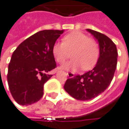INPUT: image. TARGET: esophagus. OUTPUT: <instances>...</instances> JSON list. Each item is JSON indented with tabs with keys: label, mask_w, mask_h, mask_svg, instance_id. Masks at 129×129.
<instances>
[{
	"label": "esophagus",
	"mask_w": 129,
	"mask_h": 129,
	"mask_svg": "<svg viewBox=\"0 0 129 129\" xmlns=\"http://www.w3.org/2000/svg\"><path fill=\"white\" fill-rule=\"evenodd\" d=\"M67 75H68V76H69L70 78L74 77V73H71V72H67Z\"/></svg>",
	"instance_id": "esophagus-1"
}]
</instances>
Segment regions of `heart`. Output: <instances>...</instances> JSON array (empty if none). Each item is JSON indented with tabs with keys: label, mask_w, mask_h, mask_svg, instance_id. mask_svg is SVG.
Masks as SVG:
<instances>
[{
	"label": "heart",
	"mask_w": 129,
	"mask_h": 129,
	"mask_svg": "<svg viewBox=\"0 0 129 129\" xmlns=\"http://www.w3.org/2000/svg\"><path fill=\"white\" fill-rule=\"evenodd\" d=\"M72 56L73 59L61 67L63 70H76L82 67L84 70L92 69L98 60L99 44L96 39L88 38L81 31H73L62 38V43H55L53 54L59 63H63Z\"/></svg>",
	"instance_id": "obj_1"
}]
</instances>
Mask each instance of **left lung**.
Segmentation results:
<instances>
[{
	"label": "left lung",
	"instance_id": "8db88e82",
	"mask_svg": "<svg viewBox=\"0 0 129 129\" xmlns=\"http://www.w3.org/2000/svg\"><path fill=\"white\" fill-rule=\"evenodd\" d=\"M98 41L100 56L95 67L83 74L68 79L64 85L65 91L79 101H88L104 92L111 83L117 65L116 44L107 35L87 29Z\"/></svg>",
	"mask_w": 129,
	"mask_h": 129
}]
</instances>
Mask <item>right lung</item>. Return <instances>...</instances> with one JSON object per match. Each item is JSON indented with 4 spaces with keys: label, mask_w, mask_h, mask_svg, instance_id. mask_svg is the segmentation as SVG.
<instances>
[{
    "label": "right lung",
    "mask_w": 129,
    "mask_h": 129,
    "mask_svg": "<svg viewBox=\"0 0 129 129\" xmlns=\"http://www.w3.org/2000/svg\"><path fill=\"white\" fill-rule=\"evenodd\" d=\"M63 30L40 31L22 41L14 50L8 66L10 93L20 105L38 102L44 94V85L56 67L53 46Z\"/></svg>",
    "instance_id": "obj_1"
}]
</instances>
